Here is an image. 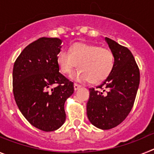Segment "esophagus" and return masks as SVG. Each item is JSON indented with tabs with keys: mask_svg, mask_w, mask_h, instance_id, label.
<instances>
[{
	"mask_svg": "<svg viewBox=\"0 0 154 154\" xmlns=\"http://www.w3.org/2000/svg\"><path fill=\"white\" fill-rule=\"evenodd\" d=\"M80 88H81V85H78V84H75V83L74 84V89H75V91L78 90V89H80Z\"/></svg>",
	"mask_w": 154,
	"mask_h": 154,
	"instance_id": "obj_1",
	"label": "esophagus"
}]
</instances>
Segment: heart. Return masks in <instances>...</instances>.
<instances>
[{
	"mask_svg": "<svg viewBox=\"0 0 154 154\" xmlns=\"http://www.w3.org/2000/svg\"><path fill=\"white\" fill-rule=\"evenodd\" d=\"M115 57L112 51L96 45L77 42L69 51L62 50L57 55V64L64 74H68L75 67L80 68L72 73L71 79L84 82L89 81L98 84L106 79L114 67Z\"/></svg>",
	"mask_w": 154,
	"mask_h": 154,
	"instance_id": "obj_1",
	"label": "heart"
}]
</instances>
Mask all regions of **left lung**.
<instances>
[{"mask_svg":"<svg viewBox=\"0 0 154 154\" xmlns=\"http://www.w3.org/2000/svg\"><path fill=\"white\" fill-rule=\"evenodd\" d=\"M115 57L114 67L108 78L98 86L89 89L87 116L93 126L109 130L120 124L130 113L140 84V70L127 48L106 38Z\"/></svg>","mask_w":154,"mask_h":154,"instance_id":"left-lung-1","label":"left lung"}]
</instances>
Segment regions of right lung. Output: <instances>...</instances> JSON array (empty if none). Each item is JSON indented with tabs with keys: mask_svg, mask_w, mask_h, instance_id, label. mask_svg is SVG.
Segmentation results:
<instances>
[{
	"mask_svg": "<svg viewBox=\"0 0 154 154\" xmlns=\"http://www.w3.org/2000/svg\"><path fill=\"white\" fill-rule=\"evenodd\" d=\"M62 42L58 38H41L28 45L14 64L17 107L32 126L45 132L64 124L65 103L74 92L73 82L59 72L57 64Z\"/></svg>",
	"mask_w": 154,
	"mask_h": 154,
	"instance_id": "right-lung-1",
	"label": "right lung"
}]
</instances>
